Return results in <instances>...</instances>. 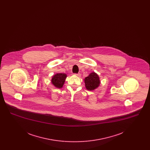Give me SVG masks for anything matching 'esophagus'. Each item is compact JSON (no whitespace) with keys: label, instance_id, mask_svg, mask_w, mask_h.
Here are the masks:
<instances>
[{"label":"esophagus","instance_id":"esophagus-1","mask_svg":"<svg viewBox=\"0 0 150 150\" xmlns=\"http://www.w3.org/2000/svg\"><path fill=\"white\" fill-rule=\"evenodd\" d=\"M75 75H76V76H80V73H78V74H75Z\"/></svg>","mask_w":150,"mask_h":150}]
</instances>
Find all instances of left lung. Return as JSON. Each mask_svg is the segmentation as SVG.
Here are the masks:
<instances>
[{"label":"left lung","mask_w":150,"mask_h":150,"mask_svg":"<svg viewBox=\"0 0 150 150\" xmlns=\"http://www.w3.org/2000/svg\"><path fill=\"white\" fill-rule=\"evenodd\" d=\"M86 88L89 91H92L97 88L100 84V78L94 72L84 79Z\"/></svg>","instance_id":"left-lung-1"}]
</instances>
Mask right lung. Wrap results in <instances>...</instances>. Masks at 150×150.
<instances>
[{"label":"right lung","mask_w":150,"mask_h":150,"mask_svg":"<svg viewBox=\"0 0 150 150\" xmlns=\"http://www.w3.org/2000/svg\"><path fill=\"white\" fill-rule=\"evenodd\" d=\"M66 75L64 74L58 73L54 75L52 79V83L56 87L61 88L64 84V81L66 78Z\"/></svg>","instance_id":"add662e5"}]
</instances>
